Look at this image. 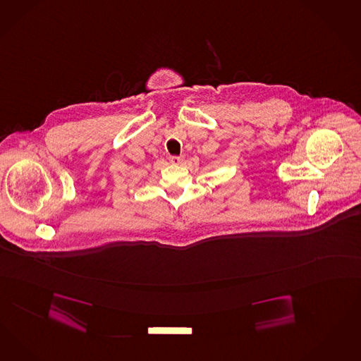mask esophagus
Segmentation results:
<instances>
[{"label":"esophagus","mask_w":361,"mask_h":361,"mask_svg":"<svg viewBox=\"0 0 361 361\" xmlns=\"http://www.w3.org/2000/svg\"><path fill=\"white\" fill-rule=\"evenodd\" d=\"M182 161H183V157H176V155L170 157V162L173 163V164H180Z\"/></svg>","instance_id":"obj_1"}]
</instances>
